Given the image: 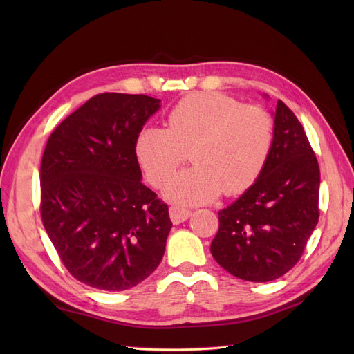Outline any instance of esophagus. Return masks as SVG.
Returning <instances> with one entry per match:
<instances>
[{
  "instance_id": "esophagus-1",
  "label": "esophagus",
  "mask_w": 354,
  "mask_h": 354,
  "mask_svg": "<svg viewBox=\"0 0 354 354\" xmlns=\"http://www.w3.org/2000/svg\"><path fill=\"white\" fill-rule=\"evenodd\" d=\"M190 216H192V211H189V209H183L178 207H169V217H171V221H173L174 224H180V223L186 221Z\"/></svg>"
}]
</instances>
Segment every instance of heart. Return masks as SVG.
<instances>
[{
  "instance_id": "heart-1",
  "label": "heart",
  "mask_w": 354,
  "mask_h": 354,
  "mask_svg": "<svg viewBox=\"0 0 354 354\" xmlns=\"http://www.w3.org/2000/svg\"><path fill=\"white\" fill-rule=\"evenodd\" d=\"M168 128L146 125L134 151L149 183L162 187L190 153L195 167L174 177L167 196L186 205L236 196L260 178L274 145V121L261 106L205 91L186 95L167 116Z\"/></svg>"
}]
</instances>
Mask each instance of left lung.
Listing matches in <instances>:
<instances>
[{"label": "left lung", "mask_w": 354, "mask_h": 354, "mask_svg": "<svg viewBox=\"0 0 354 354\" xmlns=\"http://www.w3.org/2000/svg\"><path fill=\"white\" fill-rule=\"evenodd\" d=\"M320 171L304 128L277 100L274 145L255 185L218 211L211 254L230 274L270 282L301 259L319 220Z\"/></svg>", "instance_id": "1"}]
</instances>
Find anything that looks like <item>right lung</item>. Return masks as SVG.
Segmentation results:
<instances>
[{
  "label": "right lung",
  "mask_w": 354,
  "mask_h": 354,
  "mask_svg": "<svg viewBox=\"0 0 354 354\" xmlns=\"http://www.w3.org/2000/svg\"><path fill=\"white\" fill-rule=\"evenodd\" d=\"M145 94L102 93L63 120L41 159V218L75 279L124 291L159 266L173 223L142 183L137 133L159 109Z\"/></svg>",
  "instance_id": "right-lung-1"
}]
</instances>
